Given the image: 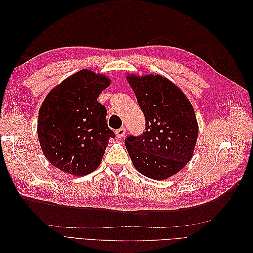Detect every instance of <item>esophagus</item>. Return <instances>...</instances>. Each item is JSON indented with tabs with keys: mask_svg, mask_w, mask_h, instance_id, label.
<instances>
[{
	"mask_svg": "<svg viewBox=\"0 0 253 253\" xmlns=\"http://www.w3.org/2000/svg\"><path fill=\"white\" fill-rule=\"evenodd\" d=\"M126 135V128L125 127H120L118 128L116 131V136L118 137V138H122Z\"/></svg>",
	"mask_w": 253,
	"mask_h": 253,
	"instance_id": "1",
	"label": "esophagus"
}]
</instances>
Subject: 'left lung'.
Instances as JSON below:
<instances>
[{"label":"left lung","instance_id":"8db88e82","mask_svg":"<svg viewBox=\"0 0 253 253\" xmlns=\"http://www.w3.org/2000/svg\"><path fill=\"white\" fill-rule=\"evenodd\" d=\"M145 118V132L125 143L135 169L164 180L178 173L193 156L198 124L185 93L160 75L126 74Z\"/></svg>","mask_w":253,"mask_h":253}]
</instances>
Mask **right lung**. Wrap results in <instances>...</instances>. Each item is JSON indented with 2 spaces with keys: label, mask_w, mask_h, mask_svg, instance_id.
<instances>
[{
  "label": "right lung",
  "mask_w": 253,
  "mask_h": 253,
  "mask_svg": "<svg viewBox=\"0 0 253 253\" xmlns=\"http://www.w3.org/2000/svg\"><path fill=\"white\" fill-rule=\"evenodd\" d=\"M103 74L81 70L53 87L39 110L38 138L44 156L60 171L87 175L101 164L115 134L97 99L109 87Z\"/></svg>",
  "instance_id": "add662e5"
}]
</instances>
